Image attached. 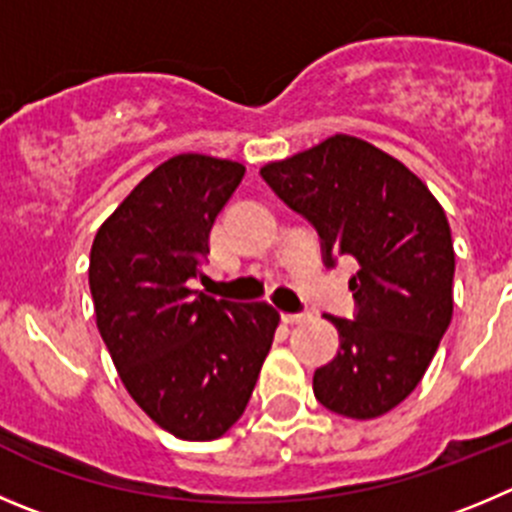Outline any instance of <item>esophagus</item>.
Masks as SVG:
<instances>
[{"instance_id": "34e87169", "label": "esophagus", "mask_w": 512, "mask_h": 512, "mask_svg": "<svg viewBox=\"0 0 512 512\" xmlns=\"http://www.w3.org/2000/svg\"><path fill=\"white\" fill-rule=\"evenodd\" d=\"M308 315L305 313H283V321L285 323H303Z\"/></svg>"}]
</instances>
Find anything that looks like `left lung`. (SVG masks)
I'll list each match as a JSON object with an SVG mask.
<instances>
[{
	"label": "left lung",
	"mask_w": 512,
	"mask_h": 512,
	"mask_svg": "<svg viewBox=\"0 0 512 512\" xmlns=\"http://www.w3.org/2000/svg\"><path fill=\"white\" fill-rule=\"evenodd\" d=\"M270 189L321 234L323 262L351 255L353 321L328 315L341 348L315 369L313 394L348 419L391 412L422 381L452 321L450 222L417 174L356 136L260 169Z\"/></svg>",
	"instance_id": "left-lung-1"
}]
</instances>
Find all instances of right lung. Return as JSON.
I'll use <instances>...</instances> for the list:
<instances>
[{"instance_id": "1", "label": "right lung", "mask_w": 512, "mask_h": 512, "mask_svg": "<svg viewBox=\"0 0 512 512\" xmlns=\"http://www.w3.org/2000/svg\"><path fill=\"white\" fill-rule=\"evenodd\" d=\"M245 166L179 154L100 224L90 247L95 323L128 394L161 429L209 442L245 412L280 313L189 288Z\"/></svg>"}]
</instances>
